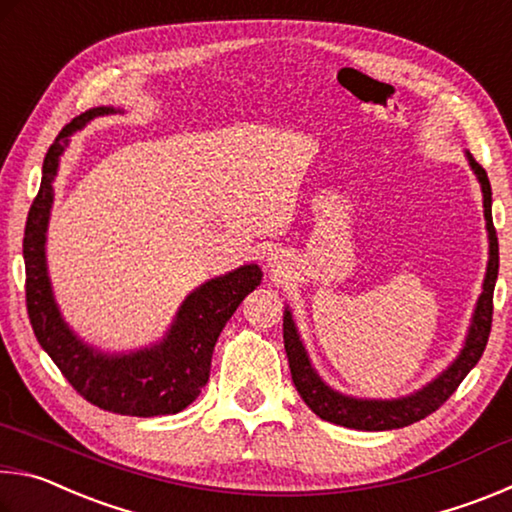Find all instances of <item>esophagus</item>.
<instances>
[{
	"label": "esophagus",
	"mask_w": 512,
	"mask_h": 512,
	"mask_svg": "<svg viewBox=\"0 0 512 512\" xmlns=\"http://www.w3.org/2000/svg\"><path fill=\"white\" fill-rule=\"evenodd\" d=\"M271 259H273V257H271Z\"/></svg>",
	"instance_id": "esophagus-1"
}]
</instances>
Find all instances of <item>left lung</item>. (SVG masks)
Returning a JSON list of instances; mask_svg holds the SVG:
<instances>
[{"label":"left lung","instance_id":"8db88e82","mask_svg":"<svg viewBox=\"0 0 512 512\" xmlns=\"http://www.w3.org/2000/svg\"><path fill=\"white\" fill-rule=\"evenodd\" d=\"M470 167L476 173L483 192V214H485V228H488V241H490V259L488 268H485L483 291L479 300H476L472 325L467 329V339L458 357L452 361V366L440 372V375L422 386L420 391L413 395L400 397V400H359V397L343 395L334 388H329L323 379L318 377L309 361V354L305 345L300 341L298 327L293 323V316L289 307L284 309V350L289 357L291 379L296 384L298 393L305 404L314 411L318 418L327 422L341 424L348 429H361V431H388L409 427V424L427 418L429 413L440 409L452 395L458 384L467 377L476 363H479L481 354L488 345L490 327H492V293H495V282L499 273V244H497V230L492 225V189L488 173L476 162L470 153H467Z\"/></svg>","mask_w":512,"mask_h":512}]
</instances>
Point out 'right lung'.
<instances>
[{"label":"right lung","instance_id":"right-lung-1","mask_svg":"<svg viewBox=\"0 0 512 512\" xmlns=\"http://www.w3.org/2000/svg\"><path fill=\"white\" fill-rule=\"evenodd\" d=\"M115 108L99 106L74 117L49 146L42 164L40 192L24 228V266H27L29 320L51 361L74 391L103 411L119 415H169L187 409L210 379L212 352L221 329L250 291L262 282V268L246 264L189 293L160 343L151 348L108 354L83 343L60 316L47 273V225L54 203V178L69 135Z\"/></svg>","mask_w":512,"mask_h":512}]
</instances>
